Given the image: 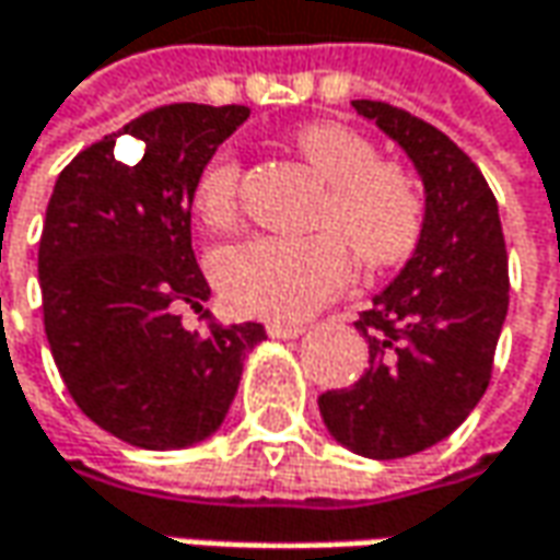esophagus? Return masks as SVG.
Wrapping results in <instances>:
<instances>
[{
  "mask_svg": "<svg viewBox=\"0 0 560 560\" xmlns=\"http://www.w3.org/2000/svg\"><path fill=\"white\" fill-rule=\"evenodd\" d=\"M265 330H268V336H273V339H295V336L305 334L302 324H280V320H270Z\"/></svg>",
  "mask_w": 560,
  "mask_h": 560,
  "instance_id": "1",
  "label": "esophagus"
}]
</instances>
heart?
Here are the masks:
<instances>
[{
    "instance_id": "obj_1",
    "label": "heart",
    "mask_w": 560,
    "mask_h": 560,
    "mask_svg": "<svg viewBox=\"0 0 560 560\" xmlns=\"http://www.w3.org/2000/svg\"><path fill=\"white\" fill-rule=\"evenodd\" d=\"M292 145L330 184L314 236H252L224 246L211 277L230 308L268 320H299L317 312L349 277V252L364 270H389L418 248L427 202L418 180L361 130L339 120H314L292 133ZM243 164L221 152L202 171L192 205L208 230L240 221Z\"/></svg>"
}]
</instances>
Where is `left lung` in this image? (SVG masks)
I'll use <instances>...</instances> for the list:
<instances>
[{
    "instance_id": "obj_1",
    "label": "left lung",
    "mask_w": 560,
    "mask_h": 560,
    "mask_svg": "<svg viewBox=\"0 0 560 560\" xmlns=\"http://www.w3.org/2000/svg\"><path fill=\"white\" fill-rule=\"evenodd\" d=\"M418 167L423 233L396 280L358 314L371 368L317 398L336 442L364 458H405L455 433L483 398L508 314V252L480 167L433 124L355 98Z\"/></svg>"
}]
</instances>
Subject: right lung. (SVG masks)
Listing matches in <instances>:
<instances>
[{"label":"right lung","mask_w":560,"mask_h":560,"mask_svg":"<svg viewBox=\"0 0 560 560\" xmlns=\"http://www.w3.org/2000/svg\"><path fill=\"white\" fill-rule=\"evenodd\" d=\"M246 118V105H162L124 127L145 145L140 162H118L112 133L55 180L39 236L46 339L77 408L130 445L208 440L265 339L252 320L196 334L180 314L211 295L192 255V192Z\"/></svg>","instance_id":"right-lung-1"}]
</instances>
